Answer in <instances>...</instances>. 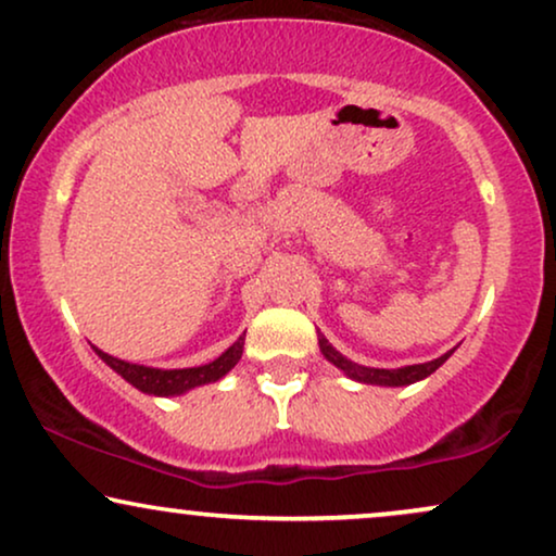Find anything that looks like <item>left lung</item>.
<instances>
[{"instance_id": "obj_1", "label": "left lung", "mask_w": 556, "mask_h": 556, "mask_svg": "<svg viewBox=\"0 0 556 556\" xmlns=\"http://www.w3.org/2000/svg\"><path fill=\"white\" fill-rule=\"evenodd\" d=\"M318 343H320V351L323 356H326L328 362H333L336 367L346 371L351 379H356V382H364V384H384V388H403V384H413L418 382V379H424L431 375L444 364L448 356H452V351L444 356H439V359L433 362H426V364H413V367H403V369H371V367H362V364H354L349 362L346 356H341L339 351H336L330 343L318 336Z\"/></svg>"}]
</instances>
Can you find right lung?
<instances>
[{"mask_svg": "<svg viewBox=\"0 0 556 556\" xmlns=\"http://www.w3.org/2000/svg\"><path fill=\"white\" fill-rule=\"evenodd\" d=\"M243 336L226 351V354L217 356L215 362L202 364V367H192V369L140 367V364L115 359V356L104 354V351H100V349H94V351L102 356L104 364H110L117 375H121L123 379H128L132 388H138L140 392H149V395L168 397V395H181V392H187L192 388H200V384L217 382L223 375H228V371L236 367L238 359H241V354H243Z\"/></svg>", "mask_w": 556, "mask_h": 556, "instance_id": "1", "label": "right lung"}]
</instances>
